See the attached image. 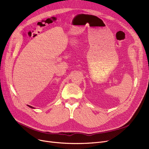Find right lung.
I'll list each match as a JSON object with an SVG mask.
<instances>
[{
  "label": "right lung",
  "mask_w": 149,
  "mask_h": 149,
  "mask_svg": "<svg viewBox=\"0 0 149 149\" xmlns=\"http://www.w3.org/2000/svg\"><path fill=\"white\" fill-rule=\"evenodd\" d=\"M28 106L29 107H31V108H32V109H34V107H32V106H29V105H28Z\"/></svg>",
  "instance_id": "add662e5"
}]
</instances>
